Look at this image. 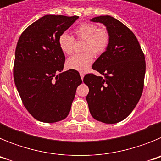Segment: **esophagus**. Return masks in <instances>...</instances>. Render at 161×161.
Listing matches in <instances>:
<instances>
[{
  "label": "esophagus",
  "mask_w": 161,
  "mask_h": 161,
  "mask_svg": "<svg viewBox=\"0 0 161 161\" xmlns=\"http://www.w3.org/2000/svg\"><path fill=\"white\" fill-rule=\"evenodd\" d=\"M80 77H81V80H83V78H84V74L82 73V72H80Z\"/></svg>",
  "instance_id": "obj_1"
}]
</instances>
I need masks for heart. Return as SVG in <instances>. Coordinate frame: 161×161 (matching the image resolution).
I'll use <instances>...</instances> for the list:
<instances>
[{
	"label": "heart",
	"mask_w": 161,
	"mask_h": 161,
	"mask_svg": "<svg viewBox=\"0 0 161 161\" xmlns=\"http://www.w3.org/2000/svg\"><path fill=\"white\" fill-rule=\"evenodd\" d=\"M76 39L85 40L81 54L72 55L66 61V67L71 70L85 72L93 63V55H101L106 52L110 41V34L105 27H98L94 23L83 22L73 31ZM74 38L67 33H63L58 38V44L61 52L65 55H71L73 52Z\"/></svg>",
	"instance_id": "1"
}]
</instances>
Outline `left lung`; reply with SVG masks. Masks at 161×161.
I'll return each mask as SVG.
<instances>
[{
    "mask_svg": "<svg viewBox=\"0 0 161 161\" xmlns=\"http://www.w3.org/2000/svg\"><path fill=\"white\" fill-rule=\"evenodd\" d=\"M106 26L110 34L107 49L94 63L93 70L104 76L86 74V97L91 115L96 120L114 124L126 119L143 93L146 71L144 54L134 33L110 16L91 19Z\"/></svg>",
    "mask_w": 161,
    "mask_h": 161,
    "instance_id": "1",
    "label": "left lung"
}]
</instances>
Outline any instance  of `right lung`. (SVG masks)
Returning <instances> with one entry per match:
<instances>
[{
	"label": "right lung",
	"instance_id": "obj_1",
	"mask_svg": "<svg viewBox=\"0 0 161 161\" xmlns=\"http://www.w3.org/2000/svg\"><path fill=\"white\" fill-rule=\"evenodd\" d=\"M78 18L46 15L30 25L18 39L14 82L25 109L42 123L67 118L76 88L82 83L77 71L70 69L57 75L65 62L58 38Z\"/></svg>",
	"mask_w": 161,
	"mask_h": 161
}]
</instances>
